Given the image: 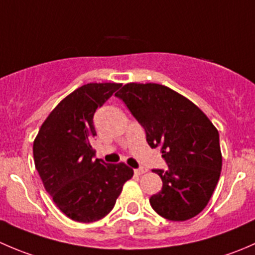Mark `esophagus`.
Wrapping results in <instances>:
<instances>
[{
    "instance_id": "1",
    "label": "esophagus",
    "mask_w": 255,
    "mask_h": 255,
    "mask_svg": "<svg viewBox=\"0 0 255 255\" xmlns=\"http://www.w3.org/2000/svg\"><path fill=\"white\" fill-rule=\"evenodd\" d=\"M144 173H146V169L145 168L134 169V174H135V175H143Z\"/></svg>"
}]
</instances>
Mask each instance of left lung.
Wrapping results in <instances>:
<instances>
[{"label": "left lung", "instance_id": "8db88e82", "mask_svg": "<svg viewBox=\"0 0 255 255\" xmlns=\"http://www.w3.org/2000/svg\"><path fill=\"white\" fill-rule=\"evenodd\" d=\"M116 96L123 100L145 129L151 148L160 146L168 170L155 169L163 181L149 199L170 221H186L207 206L222 169L218 130L194 102L159 84H126Z\"/></svg>", "mask_w": 255, "mask_h": 255}]
</instances>
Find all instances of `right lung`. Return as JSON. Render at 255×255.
Returning <instances> with one entry per match:
<instances>
[{
    "label": "right lung",
    "mask_w": 255,
    "mask_h": 255,
    "mask_svg": "<svg viewBox=\"0 0 255 255\" xmlns=\"http://www.w3.org/2000/svg\"><path fill=\"white\" fill-rule=\"evenodd\" d=\"M122 84L90 82L61 100L43 122L34 143L35 169L56 207L90 223L109 215L133 169L95 159L94 115Z\"/></svg>",
    "instance_id": "1"
}]
</instances>
